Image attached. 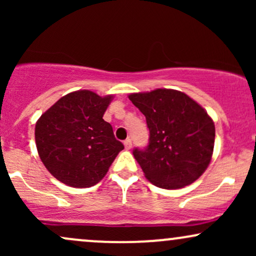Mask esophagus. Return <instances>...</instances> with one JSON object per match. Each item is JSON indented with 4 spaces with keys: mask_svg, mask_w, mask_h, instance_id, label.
Wrapping results in <instances>:
<instances>
[{
    "mask_svg": "<svg viewBox=\"0 0 256 256\" xmlns=\"http://www.w3.org/2000/svg\"><path fill=\"white\" fill-rule=\"evenodd\" d=\"M124 146H125V149H131V146H132V142H131V140L130 138H128V140H124Z\"/></svg>",
    "mask_w": 256,
    "mask_h": 256,
    "instance_id": "obj_1",
    "label": "esophagus"
}]
</instances>
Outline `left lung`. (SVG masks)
Returning <instances> with one entry per match:
<instances>
[{
  "label": "left lung",
  "instance_id": "8db88e82",
  "mask_svg": "<svg viewBox=\"0 0 256 256\" xmlns=\"http://www.w3.org/2000/svg\"><path fill=\"white\" fill-rule=\"evenodd\" d=\"M146 116L149 143L134 149L146 178L164 189L194 183L210 162L216 128L212 118L186 94L172 89L131 94Z\"/></svg>",
  "mask_w": 256,
  "mask_h": 256
}]
</instances>
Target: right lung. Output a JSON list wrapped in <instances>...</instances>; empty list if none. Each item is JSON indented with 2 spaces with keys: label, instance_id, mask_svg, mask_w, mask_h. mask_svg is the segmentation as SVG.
Segmentation results:
<instances>
[{
  "label": "right lung",
  "instance_id": "1",
  "mask_svg": "<svg viewBox=\"0 0 256 256\" xmlns=\"http://www.w3.org/2000/svg\"><path fill=\"white\" fill-rule=\"evenodd\" d=\"M112 98L78 90L61 98L38 119L34 128L38 155L61 183L94 186L124 149L112 125L102 119Z\"/></svg>",
  "mask_w": 256,
  "mask_h": 256
}]
</instances>
